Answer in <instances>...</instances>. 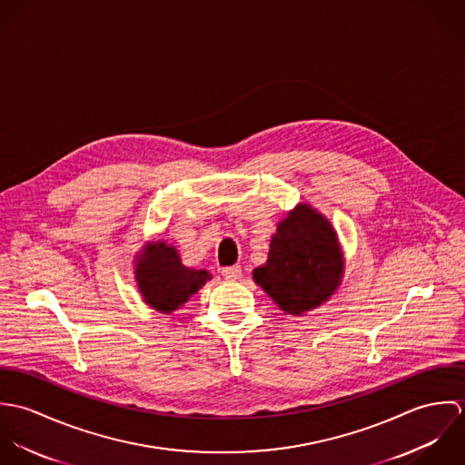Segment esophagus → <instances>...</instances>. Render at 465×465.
<instances>
[{
    "label": "esophagus",
    "mask_w": 465,
    "mask_h": 465,
    "mask_svg": "<svg viewBox=\"0 0 465 465\" xmlns=\"http://www.w3.org/2000/svg\"><path fill=\"white\" fill-rule=\"evenodd\" d=\"M222 275H223L227 281H236V279L242 277V266H227V268L222 270Z\"/></svg>",
    "instance_id": "obj_1"
}]
</instances>
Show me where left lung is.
<instances>
[{
    "label": "left lung",
    "instance_id": "obj_1",
    "mask_svg": "<svg viewBox=\"0 0 465 465\" xmlns=\"http://www.w3.org/2000/svg\"><path fill=\"white\" fill-rule=\"evenodd\" d=\"M343 275V254L331 222L308 203H299L277 223L268 260L254 281L279 310L302 315L324 304Z\"/></svg>",
    "mask_w": 465,
    "mask_h": 465
}]
</instances>
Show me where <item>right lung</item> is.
Listing matches in <instances>:
<instances>
[{"label": "right lung", "mask_w": 465, "mask_h": 465, "mask_svg": "<svg viewBox=\"0 0 465 465\" xmlns=\"http://www.w3.org/2000/svg\"><path fill=\"white\" fill-rule=\"evenodd\" d=\"M134 273L143 301L161 313L179 310L211 279L207 270L183 265L177 249L164 242L148 243L137 254Z\"/></svg>", "instance_id": "1"}]
</instances>
